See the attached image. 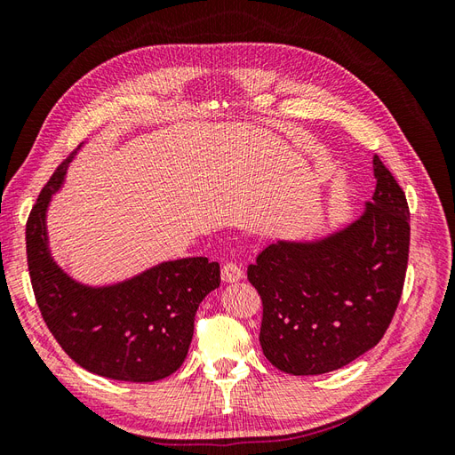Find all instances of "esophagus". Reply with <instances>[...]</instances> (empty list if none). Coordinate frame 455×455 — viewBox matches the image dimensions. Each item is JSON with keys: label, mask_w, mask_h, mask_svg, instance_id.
I'll return each instance as SVG.
<instances>
[{"label": "esophagus", "mask_w": 455, "mask_h": 455, "mask_svg": "<svg viewBox=\"0 0 455 455\" xmlns=\"http://www.w3.org/2000/svg\"><path fill=\"white\" fill-rule=\"evenodd\" d=\"M222 279L226 283H237L243 279V269L235 264V261H226L222 266Z\"/></svg>", "instance_id": "34e87169"}]
</instances>
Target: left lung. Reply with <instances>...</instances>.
<instances>
[{"label": "left lung", "mask_w": 455, "mask_h": 455, "mask_svg": "<svg viewBox=\"0 0 455 455\" xmlns=\"http://www.w3.org/2000/svg\"><path fill=\"white\" fill-rule=\"evenodd\" d=\"M376 191L351 226L313 243L277 241L249 266L261 298L259 346L292 376H319L378 346L408 266L410 211L403 188L374 156Z\"/></svg>", "instance_id": "left-lung-1"}]
</instances>
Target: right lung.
Returning <instances> with one entry per match:
<instances>
[{"instance_id": "obj_1", "label": "right lung", "mask_w": 455, "mask_h": 455, "mask_svg": "<svg viewBox=\"0 0 455 455\" xmlns=\"http://www.w3.org/2000/svg\"><path fill=\"white\" fill-rule=\"evenodd\" d=\"M70 157L41 189L26 222V256L41 316L74 363L96 376L148 383L182 366L197 307L220 286V266L182 258L114 286L79 284L49 254L45 212Z\"/></svg>"}]
</instances>
